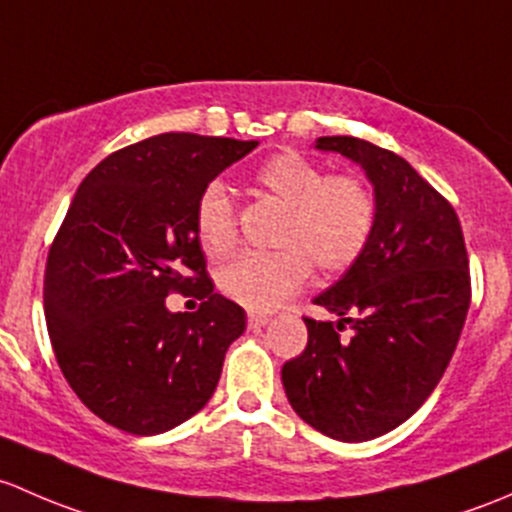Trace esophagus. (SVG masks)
Segmentation results:
<instances>
[{
    "mask_svg": "<svg viewBox=\"0 0 512 512\" xmlns=\"http://www.w3.org/2000/svg\"><path fill=\"white\" fill-rule=\"evenodd\" d=\"M249 328L256 330V328H263V325H268V320H271V315L266 313H249Z\"/></svg>",
    "mask_w": 512,
    "mask_h": 512,
    "instance_id": "1",
    "label": "esophagus"
}]
</instances>
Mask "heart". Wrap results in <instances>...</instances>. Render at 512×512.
Masks as SVG:
<instances>
[{"instance_id": "1", "label": "heart", "mask_w": 512, "mask_h": 512, "mask_svg": "<svg viewBox=\"0 0 512 512\" xmlns=\"http://www.w3.org/2000/svg\"><path fill=\"white\" fill-rule=\"evenodd\" d=\"M261 192L286 204L273 254L249 251L231 258L217 276L219 291L249 310H273L308 283L310 271L337 276L370 244L377 224V192L360 172H335L286 150L254 172ZM194 231L209 256L236 244V207L229 189L212 179L194 204Z\"/></svg>"}]
</instances>
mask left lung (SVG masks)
Listing matches in <instances>:
<instances>
[{"label": "left lung", "instance_id": "8db88e82", "mask_svg": "<svg viewBox=\"0 0 512 512\" xmlns=\"http://www.w3.org/2000/svg\"><path fill=\"white\" fill-rule=\"evenodd\" d=\"M318 150L360 162L377 224L350 271L315 298L340 315L305 318L308 345L281 370L295 414L337 441H370L407 421L449 367L471 305L461 221L404 157L333 135ZM353 333L341 337V330Z\"/></svg>", "mask_w": 512, "mask_h": 512}]
</instances>
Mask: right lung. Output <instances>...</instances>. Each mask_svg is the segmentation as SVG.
Listing matches in <instances>:
<instances>
[{
	"mask_svg": "<svg viewBox=\"0 0 512 512\" xmlns=\"http://www.w3.org/2000/svg\"><path fill=\"white\" fill-rule=\"evenodd\" d=\"M254 140L165 133L123 147L88 172L46 258L44 310L56 362L105 424L162 434L212 399L241 305L214 293L194 204ZM198 288L194 314L170 292Z\"/></svg>",
	"mask_w": 512,
	"mask_h": 512,
	"instance_id": "add662e5",
	"label": "right lung"
}]
</instances>
